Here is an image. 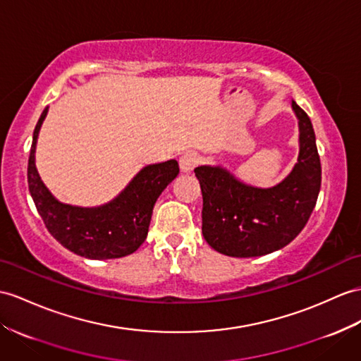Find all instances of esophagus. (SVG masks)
Returning a JSON list of instances; mask_svg holds the SVG:
<instances>
[{"instance_id": "obj_1", "label": "esophagus", "mask_w": 361, "mask_h": 361, "mask_svg": "<svg viewBox=\"0 0 361 361\" xmlns=\"http://www.w3.org/2000/svg\"><path fill=\"white\" fill-rule=\"evenodd\" d=\"M197 164H199V156H197V153H195V152L183 153V154L180 156V159H179L180 170L185 171V173H187V171H191Z\"/></svg>"}]
</instances>
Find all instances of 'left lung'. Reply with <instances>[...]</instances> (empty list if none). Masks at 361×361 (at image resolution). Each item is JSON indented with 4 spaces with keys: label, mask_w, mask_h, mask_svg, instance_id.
<instances>
[{
    "label": "left lung",
    "mask_w": 361,
    "mask_h": 361,
    "mask_svg": "<svg viewBox=\"0 0 361 361\" xmlns=\"http://www.w3.org/2000/svg\"><path fill=\"white\" fill-rule=\"evenodd\" d=\"M300 152L293 171L279 185L257 188L237 180L222 166L195 169L202 199V234L211 248L231 257H257L286 247L317 204L320 156L307 114L293 101Z\"/></svg>",
    "instance_id": "obj_1"
}]
</instances>
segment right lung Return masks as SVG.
<instances>
[{
	"instance_id": "right-lung-1",
	"label": "right lung",
	"mask_w": 361,
	"mask_h": 361,
	"mask_svg": "<svg viewBox=\"0 0 361 361\" xmlns=\"http://www.w3.org/2000/svg\"><path fill=\"white\" fill-rule=\"evenodd\" d=\"M46 114L47 109L41 113L33 131L27 182L49 233L64 248L87 259H118L135 252L147 239L157 197L179 174L178 161L144 166L116 199L102 207L61 204L44 185L35 165V148Z\"/></svg>"
}]
</instances>
